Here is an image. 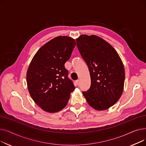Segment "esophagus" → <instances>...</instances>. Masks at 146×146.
<instances>
[{"label":"esophagus","mask_w":146,"mask_h":146,"mask_svg":"<svg viewBox=\"0 0 146 146\" xmlns=\"http://www.w3.org/2000/svg\"><path fill=\"white\" fill-rule=\"evenodd\" d=\"M76 84H77V85H80V80L79 79L77 80L76 81Z\"/></svg>","instance_id":"34e87169"}]
</instances>
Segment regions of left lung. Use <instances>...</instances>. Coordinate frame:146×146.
I'll list each match as a JSON object with an SVG mask.
<instances>
[{
	"label": "left lung",
	"instance_id": "1",
	"mask_svg": "<svg viewBox=\"0 0 146 146\" xmlns=\"http://www.w3.org/2000/svg\"><path fill=\"white\" fill-rule=\"evenodd\" d=\"M76 45L87 64L91 85L83 92L88 104L98 111L110 108L122 95L125 80L123 63L112 46L96 35H82Z\"/></svg>",
	"mask_w": 146,
	"mask_h": 146
}]
</instances>
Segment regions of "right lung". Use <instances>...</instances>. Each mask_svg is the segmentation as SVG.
I'll return each mask as SVG.
<instances>
[{
  "label": "right lung",
  "mask_w": 146,
  "mask_h": 146,
  "mask_svg": "<svg viewBox=\"0 0 146 146\" xmlns=\"http://www.w3.org/2000/svg\"><path fill=\"white\" fill-rule=\"evenodd\" d=\"M75 45L71 37H56L42 46L31 61L27 73L28 89L34 101L46 112L63 109L75 89L64 67Z\"/></svg>",
  "instance_id": "add662e5"
}]
</instances>
